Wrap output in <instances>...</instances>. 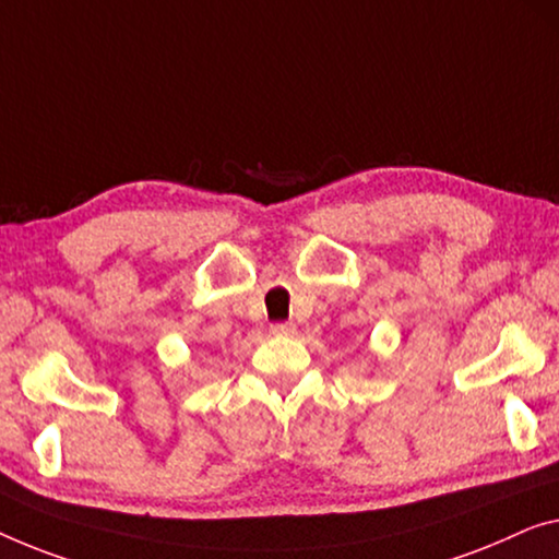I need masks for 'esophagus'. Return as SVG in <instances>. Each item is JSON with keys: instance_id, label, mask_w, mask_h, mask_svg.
Segmentation results:
<instances>
[{"instance_id": "esophagus-1", "label": "esophagus", "mask_w": 559, "mask_h": 559, "mask_svg": "<svg viewBox=\"0 0 559 559\" xmlns=\"http://www.w3.org/2000/svg\"><path fill=\"white\" fill-rule=\"evenodd\" d=\"M271 333H273V336H294V333H296V323H290V321H286V323H273Z\"/></svg>"}]
</instances>
